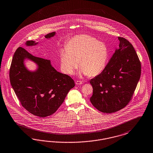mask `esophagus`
<instances>
[{"label": "esophagus", "mask_w": 153, "mask_h": 153, "mask_svg": "<svg viewBox=\"0 0 153 153\" xmlns=\"http://www.w3.org/2000/svg\"><path fill=\"white\" fill-rule=\"evenodd\" d=\"M83 83V82L82 81H76V82H75V84H76V85H81V84H82Z\"/></svg>", "instance_id": "1"}]
</instances>
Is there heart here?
Listing matches in <instances>:
<instances>
[{
  "label": "heart",
  "mask_w": 153,
  "mask_h": 153,
  "mask_svg": "<svg viewBox=\"0 0 153 153\" xmlns=\"http://www.w3.org/2000/svg\"><path fill=\"white\" fill-rule=\"evenodd\" d=\"M59 57L64 74H74L79 61L80 73L94 77L101 74L106 67L109 49L105 43L94 37L76 35L68 41L65 49H61Z\"/></svg>",
  "instance_id": "1"
}]
</instances>
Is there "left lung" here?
<instances>
[{"instance_id":"obj_1","label":"left lung","mask_w":153,"mask_h":153,"mask_svg":"<svg viewBox=\"0 0 153 153\" xmlns=\"http://www.w3.org/2000/svg\"><path fill=\"white\" fill-rule=\"evenodd\" d=\"M118 40L119 49L104 71L90 80L93 87L90 101L102 113H112L125 108L141 77V62L132 44L122 37Z\"/></svg>"}]
</instances>
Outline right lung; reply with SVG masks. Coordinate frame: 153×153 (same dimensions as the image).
Segmentation results:
<instances>
[{"instance_id":"obj_1","label":"right lung","mask_w":153,"mask_h":153,"mask_svg":"<svg viewBox=\"0 0 153 153\" xmlns=\"http://www.w3.org/2000/svg\"><path fill=\"white\" fill-rule=\"evenodd\" d=\"M55 32L46 35V39L54 36ZM38 43L30 40L25 44L33 46ZM25 59L38 65L31 72L25 67ZM10 80L22 105L30 113L39 117L53 114L61 106L75 84L69 76L57 72L47 59L31 55L22 47L16 50L10 69Z\"/></svg>"}]
</instances>
